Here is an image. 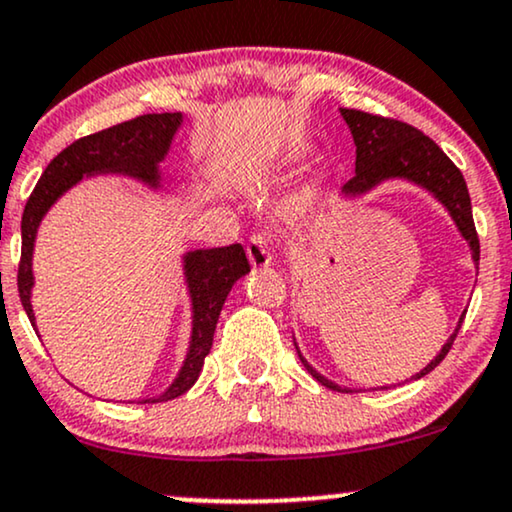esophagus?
<instances>
[{
  "instance_id": "1",
  "label": "esophagus",
  "mask_w": 512,
  "mask_h": 512,
  "mask_svg": "<svg viewBox=\"0 0 512 512\" xmlns=\"http://www.w3.org/2000/svg\"><path fill=\"white\" fill-rule=\"evenodd\" d=\"M246 254H249V261L254 268H266V266H270V261H273L266 235L251 237L249 244H246Z\"/></svg>"
}]
</instances>
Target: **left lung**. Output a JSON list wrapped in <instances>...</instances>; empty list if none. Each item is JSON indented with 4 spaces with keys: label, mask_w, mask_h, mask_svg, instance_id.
<instances>
[{
    "label": "left lung",
    "mask_w": 512,
    "mask_h": 512,
    "mask_svg": "<svg viewBox=\"0 0 512 512\" xmlns=\"http://www.w3.org/2000/svg\"><path fill=\"white\" fill-rule=\"evenodd\" d=\"M339 111H342V118L346 125H349L353 135V144H356V175L342 187V197H363V194L372 192V189L387 180H406L410 185L422 187L449 211L451 220L458 227L460 237H463L470 246L472 261H475V266H479V239L475 230V220H472L468 185H465L463 173L453 166L449 156H446L430 137L422 135L418 128H413V125L394 121V118L372 116V113L356 109ZM463 318L465 311L460 315L456 330H453L451 337L446 339V344L441 346V351L425 365V368L415 372L410 380H420V377H425L427 372H432L441 361H444V356L453 346V339H456L460 325H463ZM296 351H299V346H296ZM299 358L301 363H304V368L311 372L323 387L332 391H361L342 387V384L327 380L325 375H320V372L301 356V351Z\"/></svg>",
    "instance_id": "8db88e82"
}]
</instances>
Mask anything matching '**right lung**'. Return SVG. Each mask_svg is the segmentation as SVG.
Here are the masks:
<instances>
[{
	"instance_id": "right-lung-1",
	"label": "right lung",
	"mask_w": 512,
	"mask_h": 512,
	"mask_svg": "<svg viewBox=\"0 0 512 512\" xmlns=\"http://www.w3.org/2000/svg\"><path fill=\"white\" fill-rule=\"evenodd\" d=\"M182 125V113H147L132 118L121 125H113L94 135L80 137L71 147H66L52 163L44 168L28 204H25L21 220V266H18V294L21 304L35 327V313L30 296H33V251L37 239V227L47 211L59 201L68 189L78 185L82 178L92 175H128L140 180L149 189H161L159 163L166 159L170 144ZM182 270L189 301H192V334L189 349L182 368L168 389L159 396L142 399L144 403H159L178 399L199 380L216 332L218 315L239 277L249 273L242 244L218 246V249H194L182 256ZM37 330V327H35Z\"/></svg>"
}]
</instances>
